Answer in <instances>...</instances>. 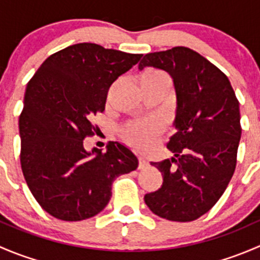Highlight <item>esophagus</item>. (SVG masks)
<instances>
[{
    "mask_svg": "<svg viewBox=\"0 0 260 260\" xmlns=\"http://www.w3.org/2000/svg\"><path fill=\"white\" fill-rule=\"evenodd\" d=\"M147 167H148V162H147L146 159L143 158V157H141V158H140V164H138V169H140V170H145V169H147Z\"/></svg>",
    "mask_w": 260,
    "mask_h": 260,
    "instance_id": "obj_1",
    "label": "esophagus"
}]
</instances>
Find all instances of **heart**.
Wrapping results in <instances>:
<instances>
[{
    "label": "heart",
    "instance_id": "1",
    "mask_svg": "<svg viewBox=\"0 0 260 260\" xmlns=\"http://www.w3.org/2000/svg\"><path fill=\"white\" fill-rule=\"evenodd\" d=\"M140 81H154V83L165 84L166 86H170L171 84V80L166 73L152 68H148L142 73ZM157 132H158V124L153 120L138 122L128 125L125 129V138L136 148L145 149Z\"/></svg>",
    "mask_w": 260,
    "mask_h": 260
}]
</instances>
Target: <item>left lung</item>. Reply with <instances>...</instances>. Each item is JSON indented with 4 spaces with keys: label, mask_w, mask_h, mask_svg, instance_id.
<instances>
[{
    "label": "left lung",
    "mask_w": 260,
    "mask_h": 260,
    "mask_svg": "<svg viewBox=\"0 0 260 260\" xmlns=\"http://www.w3.org/2000/svg\"><path fill=\"white\" fill-rule=\"evenodd\" d=\"M146 67L171 75L176 93V133L167 148L171 158L151 162L164 182L145 203L157 216L192 221L217 203L237 166L240 128L239 102L226 75L193 50L176 46L146 54Z\"/></svg>",
    "instance_id": "8db88e82"
}]
</instances>
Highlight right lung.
<instances>
[{"label": "right lung", "instance_id": "add662e5", "mask_svg": "<svg viewBox=\"0 0 260 260\" xmlns=\"http://www.w3.org/2000/svg\"><path fill=\"white\" fill-rule=\"evenodd\" d=\"M128 54L90 43L50 55L26 86L18 120L21 169L41 208L64 221L99 214L118 176L138 167L127 146L109 142L107 151L84 148L93 136V115L106 108L109 86L137 64Z\"/></svg>", "mask_w": 260, "mask_h": 260}]
</instances>
